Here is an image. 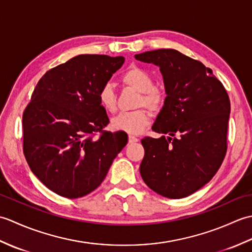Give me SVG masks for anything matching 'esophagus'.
<instances>
[{"label":"esophagus","mask_w":252,"mask_h":252,"mask_svg":"<svg viewBox=\"0 0 252 252\" xmlns=\"http://www.w3.org/2000/svg\"><path fill=\"white\" fill-rule=\"evenodd\" d=\"M138 142V138L134 135H129V143L132 144V143H136Z\"/></svg>","instance_id":"esophagus-1"}]
</instances>
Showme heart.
Masks as SVG:
<instances>
[{
    "label": "heart",
    "mask_w": 252,
    "mask_h": 252,
    "mask_svg": "<svg viewBox=\"0 0 252 252\" xmlns=\"http://www.w3.org/2000/svg\"><path fill=\"white\" fill-rule=\"evenodd\" d=\"M121 82L127 88L140 93L136 106H145L149 110L157 112L165 103V93L162 89L155 85L152 74L140 67H131L122 74ZM99 105L107 112L117 110V95L114 87L106 83L101 87L97 94ZM151 120L149 111L141 108L129 112H121L111 120V126L118 131H125L130 134H137L148 126Z\"/></svg>",
    "instance_id": "heart-1"
}]
</instances>
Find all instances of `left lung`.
I'll list each match as a JSON object with an SVG mask.
<instances>
[{"label":"left lung","mask_w":252,"mask_h":252,"mask_svg":"<svg viewBox=\"0 0 252 252\" xmlns=\"http://www.w3.org/2000/svg\"><path fill=\"white\" fill-rule=\"evenodd\" d=\"M135 58L160 68L167 94L153 126L162 136L141 141L142 179L163 197H187L215 176L225 157L231 112L226 90L210 68L176 50Z\"/></svg>","instance_id":"8db88e82"}]
</instances>
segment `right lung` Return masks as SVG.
Instances as JSON below:
<instances>
[{
	"label": "right lung",
	"mask_w": 252,
	"mask_h": 252,
	"mask_svg": "<svg viewBox=\"0 0 252 252\" xmlns=\"http://www.w3.org/2000/svg\"><path fill=\"white\" fill-rule=\"evenodd\" d=\"M123 63L122 56L78 55L47 71L32 93L23 115L24 154L57 195L73 199L97 189L126 145L125 132L103 131L109 119L97 97Z\"/></svg>",
	"instance_id": "add662e5"
}]
</instances>
